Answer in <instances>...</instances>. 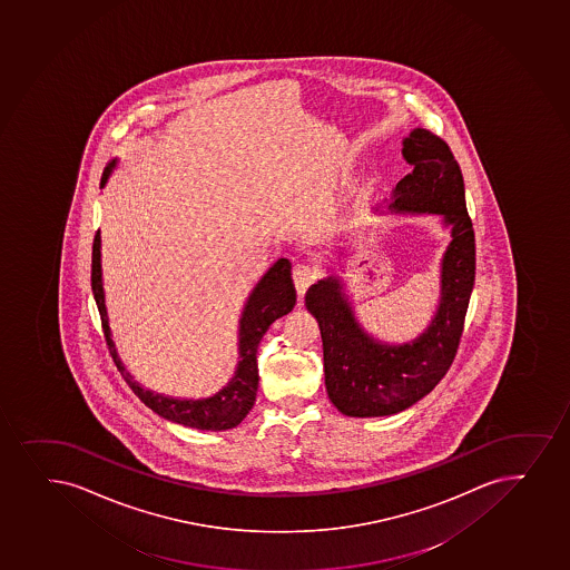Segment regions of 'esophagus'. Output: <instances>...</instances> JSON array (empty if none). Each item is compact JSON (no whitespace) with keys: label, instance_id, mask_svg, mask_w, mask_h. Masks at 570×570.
I'll return each mask as SVG.
<instances>
[{"label":"esophagus","instance_id":"obj_1","mask_svg":"<svg viewBox=\"0 0 570 570\" xmlns=\"http://www.w3.org/2000/svg\"><path fill=\"white\" fill-rule=\"evenodd\" d=\"M294 282L295 288H297V294L299 297H303V294L307 292L308 286L316 281V269H314L313 265H308V263H295L294 265Z\"/></svg>","mask_w":570,"mask_h":570}]
</instances>
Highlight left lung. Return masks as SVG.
Returning a JSON list of instances; mask_svg holds the SVG:
<instances>
[{
	"instance_id": "8db88e82",
	"label": "left lung",
	"mask_w": 570,
	"mask_h": 570,
	"mask_svg": "<svg viewBox=\"0 0 570 570\" xmlns=\"http://www.w3.org/2000/svg\"><path fill=\"white\" fill-rule=\"evenodd\" d=\"M403 157L413 170L397 181L391 208L442 214L451 225L442 301L421 337L392 346L362 332L337 278L308 288L305 303L321 326L327 396L343 415H394L411 407L445 377L464 332L475 281V237L461 167L445 140L426 128H415L403 140Z\"/></svg>"
}]
</instances>
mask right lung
I'll return each mask as SVG.
<instances>
[{
  "label": "right lung",
  "mask_w": 570,
  "mask_h": 570,
  "mask_svg": "<svg viewBox=\"0 0 570 570\" xmlns=\"http://www.w3.org/2000/svg\"><path fill=\"white\" fill-rule=\"evenodd\" d=\"M114 163L106 168L102 176V186L111 173ZM90 286L97 299L100 322H102L104 337L108 345L109 354L116 362L117 370L122 379L132 389L136 396L154 410L157 415L165 416L168 421L178 422L184 426L197 430H227L235 429L244 416L254 407L257 394V345L262 341L271 324L288 314L294 308L297 295H295L294 281H292V263L288 259H278L271 267L269 273L263 276L256 289L249 295L243 318H240V343H238V367L235 377L224 391L216 396L206 400H173L160 396L154 392L144 391L140 384H136L130 375L125 372L121 360L117 358L114 343L109 340L108 316L104 307L102 271H100V233L95 235L92 243V263H90Z\"/></svg>",
  "instance_id": "obj_1"
}]
</instances>
